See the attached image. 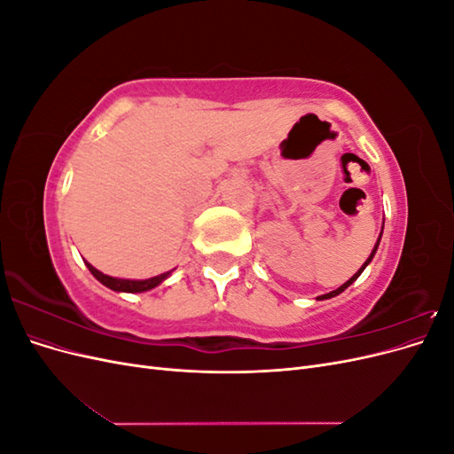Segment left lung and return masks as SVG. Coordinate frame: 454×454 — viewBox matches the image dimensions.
<instances>
[{
	"label": "left lung",
	"mask_w": 454,
	"mask_h": 454,
	"mask_svg": "<svg viewBox=\"0 0 454 454\" xmlns=\"http://www.w3.org/2000/svg\"><path fill=\"white\" fill-rule=\"evenodd\" d=\"M382 229H384V223H382ZM380 237H382V231H380V235H379V239H377V244H375V248H373V252H371V255H369V257L365 259V263H364V265L360 267V270H358V272H356V274H354V277H352L350 280H347L345 284H342V286H339V287H337V290H333V292H329V294H324V295H320V297H318L320 301H324V299H332V297H335V295L342 294V292H345V290H347V287H348V286H350L352 282H356V280H358V277H360V274L364 272V269H365V267H367V265L371 263V259H373V257H375V254H377V248H379V242H380Z\"/></svg>",
	"instance_id": "obj_1"
}]
</instances>
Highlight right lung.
Listing matches in <instances>:
<instances>
[{"label": "right lung", "instance_id": "1", "mask_svg": "<svg viewBox=\"0 0 454 454\" xmlns=\"http://www.w3.org/2000/svg\"><path fill=\"white\" fill-rule=\"evenodd\" d=\"M85 265L89 267V270L92 272V277L102 282L106 287H109V290L114 292H125V294H142V292H149L153 290V287H157L159 284H162L164 280H167L172 270L168 272H162L159 274V277H153V278H147V280H129V278H115V277H107V274L100 272L98 269H94L89 261H85Z\"/></svg>", "mask_w": 454, "mask_h": 454}]
</instances>
